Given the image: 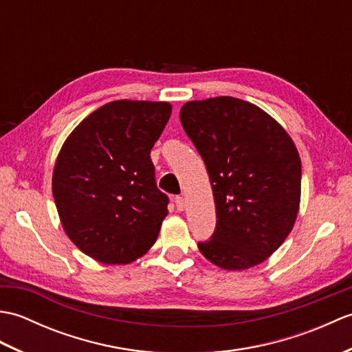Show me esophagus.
Returning a JSON list of instances; mask_svg holds the SVG:
<instances>
[{
  "mask_svg": "<svg viewBox=\"0 0 352 352\" xmlns=\"http://www.w3.org/2000/svg\"><path fill=\"white\" fill-rule=\"evenodd\" d=\"M174 203H175V207H177L178 212H183L186 208V201H184L183 197H175Z\"/></svg>",
  "mask_w": 352,
  "mask_h": 352,
  "instance_id": "1",
  "label": "esophagus"
}]
</instances>
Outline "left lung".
<instances>
[{"mask_svg":"<svg viewBox=\"0 0 352 352\" xmlns=\"http://www.w3.org/2000/svg\"><path fill=\"white\" fill-rule=\"evenodd\" d=\"M180 121L210 177L216 228L198 242L203 256L228 271L265 261L294 228L301 160L283 126L254 104L218 96L189 101Z\"/></svg>","mask_w":352,"mask_h":352,"instance_id":"left-lung-1","label":"left lung"}]
</instances>
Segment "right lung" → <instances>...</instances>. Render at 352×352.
<instances>
[{"label":"right lung","mask_w":352,"mask_h":352,"mask_svg":"<svg viewBox=\"0 0 352 352\" xmlns=\"http://www.w3.org/2000/svg\"><path fill=\"white\" fill-rule=\"evenodd\" d=\"M169 102L113 101L83 119L52 172V195L66 234L104 265H126L157 241L169 198L155 184L151 148Z\"/></svg>","instance_id":"obj_1"}]
</instances>
